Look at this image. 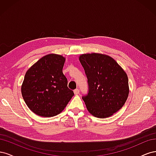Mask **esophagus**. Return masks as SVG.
<instances>
[{"label": "esophagus", "instance_id": "obj_1", "mask_svg": "<svg viewBox=\"0 0 156 156\" xmlns=\"http://www.w3.org/2000/svg\"><path fill=\"white\" fill-rule=\"evenodd\" d=\"M73 92H74V94H75V95H77V94H79V90L78 88L75 89L74 90H73Z\"/></svg>", "mask_w": 156, "mask_h": 156}]
</instances>
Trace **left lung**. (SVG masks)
<instances>
[{
	"label": "left lung",
	"mask_w": 156,
	"mask_h": 156,
	"mask_svg": "<svg viewBox=\"0 0 156 156\" xmlns=\"http://www.w3.org/2000/svg\"><path fill=\"white\" fill-rule=\"evenodd\" d=\"M79 61L88 79V93L83 97L87 110L100 119L111 116L124 106L129 95L125 71L114 58L104 54H83Z\"/></svg>",
	"instance_id": "left-lung-1"
}]
</instances>
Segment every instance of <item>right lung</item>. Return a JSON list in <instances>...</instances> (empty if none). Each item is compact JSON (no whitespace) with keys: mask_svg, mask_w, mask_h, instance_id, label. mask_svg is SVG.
Instances as JSON below:
<instances>
[{"mask_svg":"<svg viewBox=\"0 0 156 156\" xmlns=\"http://www.w3.org/2000/svg\"><path fill=\"white\" fill-rule=\"evenodd\" d=\"M66 58L57 54L41 58L27 71L21 94L27 105L42 117L57 115L74 95L62 72Z\"/></svg>","mask_w":156,"mask_h":156,"instance_id":"obj_1","label":"right lung"}]
</instances>
